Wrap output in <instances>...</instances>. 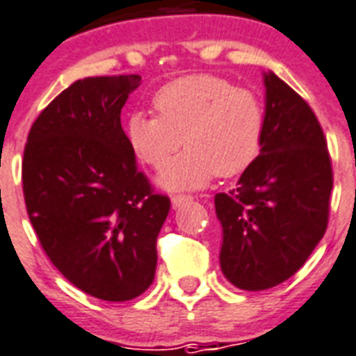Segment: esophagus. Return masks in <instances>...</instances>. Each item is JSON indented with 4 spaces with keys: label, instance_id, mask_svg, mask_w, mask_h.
<instances>
[{
    "label": "esophagus",
    "instance_id": "1",
    "mask_svg": "<svg viewBox=\"0 0 356 356\" xmlns=\"http://www.w3.org/2000/svg\"><path fill=\"white\" fill-rule=\"evenodd\" d=\"M194 200V197H192V195H186V194H175L172 197V203H173V207H175V209H177V207H183L184 203H188V201H192Z\"/></svg>",
    "mask_w": 356,
    "mask_h": 356
}]
</instances>
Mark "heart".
<instances>
[{"instance_id": "heart-1", "label": "heart", "mask_w": 356, "mask_h": 356, "mask_svg": "<svg viewBox=\"0 0 356 356\" xmlns=\"http://www.w3.org/2000/svg\"><path fill=\"white\" fill-rule=\"evenodd\" d=\"M156 116L129 118L127 138L140 161L161 170L164 188H197L218 177L242 173L259 155L266 113L260 97L211 74L186 75L168 83L153 97Z\"/></svg>"}]
</instances>
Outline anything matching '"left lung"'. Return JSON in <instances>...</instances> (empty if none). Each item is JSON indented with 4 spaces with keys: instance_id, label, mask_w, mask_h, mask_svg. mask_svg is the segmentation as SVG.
I'll return each instance as SVG.
<instances>
[{
    "instance_id": "8db88e82",
    "label": "left lung",
    "mask_w": 356,
    "mask_h": 356,
    "mask_svg": "<svg viewBox=\"0 0 356 356\" xmlns=\"http://www.w3.org/2000/svg\"><path fill=\"white\" fill-rule=\"evenodd\" d=\"M260 155L227 194L214 195L222 223L220 266L236 288L259 292L307 262L329 223L332 164L310 105L275 74H264Z\"/></svg>"
}]
</instances>
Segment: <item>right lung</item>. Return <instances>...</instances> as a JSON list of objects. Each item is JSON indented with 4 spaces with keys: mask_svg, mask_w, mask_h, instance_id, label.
Returning <instances> with one entry per match:
<instances>
[{
    "mask_svg": "<svg viewBox=\"0 0 356 356\" xmlns=\"http://www.w3.org/2000/svg\"><path fill=\"white\" fill-rule=\"evenodd\" d=\"M140 75H103L63 90L27 134L24 200L53 266L103 301H129L151 286L156 236L170 197L138 170L122 108Z\"/></svg>",
    "mask_w": 356,
    "mask_h": 356,
    "instance_id": "1",
    "label": "right lung"
}]
</instances>
